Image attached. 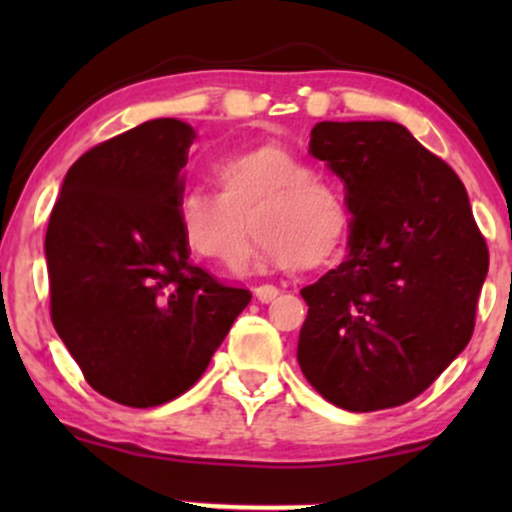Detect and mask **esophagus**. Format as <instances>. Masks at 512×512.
<instances>
[{"label": "esophagus", "mask_w": 512, "mask_h": 512, "mask_svg": "<svg viewBox=\"0 0 512 512\" xmlns=\"http://www.w3.org/2000/svg\"><path fill=\"white\" fill-rule=\"evenodd\" d=\"M276 296H279V289L272 284H262L255 289V298L260 303H272V301H276Z\"/></svg>", "instance_id": "obj_1"}]
</instances>
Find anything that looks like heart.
I'll list each match as a JSON object with an SVG mask.
<instances>
[{"mask_svg":"<svg viewBox=\"0 0 512 512\" xmlns=\"http://www.w3.org/2000/svg\"><path fill=\"white\" fill-rule=\"evenodd\" d=\"M219 197L182 192L175 221L187 250L233 267L248 243H257L248 267L320 269L337 260L349 238L344 197L289 146L267 142L221 158L214 166Z\"/></svg>","mask_w":512,"mask_h":512,"instance_id":"obj_1","label":"heart"}]
</instances>
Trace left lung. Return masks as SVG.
I'll return each instance as SVG.
<instances>
[{"label":"left lung","mask_w":512,"mask_h":512,"mask_svg":"<svg viewBox=\"0 0 512 512\" xmlns=\"http://www.w3.org/2000/svg\"><path fill=\"white\" fill-rule=\"evenodd\" d=\"M310 154L344 182L351 228L301 291L298 363L337 407H399L469 344L489 250L455 170L399 122H317Z\"/></svg>","instance_id":"8db88e82"}]
</instances>
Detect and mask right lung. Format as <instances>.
Segmentation results:
<instances>
[{"label": "right lung", "mask_w": 512, "mask_h": 512, "mask_svg": "<svg viewBox=\"0 0 512 512\" xmlns=\"http://www.w3.org/2000/svg\"><path fill=\"white\" fill-rule=\"evenodd\" d=\"M195 129L149 120L67 170L45 260L57 334L86 383L125 407H158L207 370L250 291L190 262L175 202Z\"/></svg>", "instance_id": "add662e5"}]
</instances>
